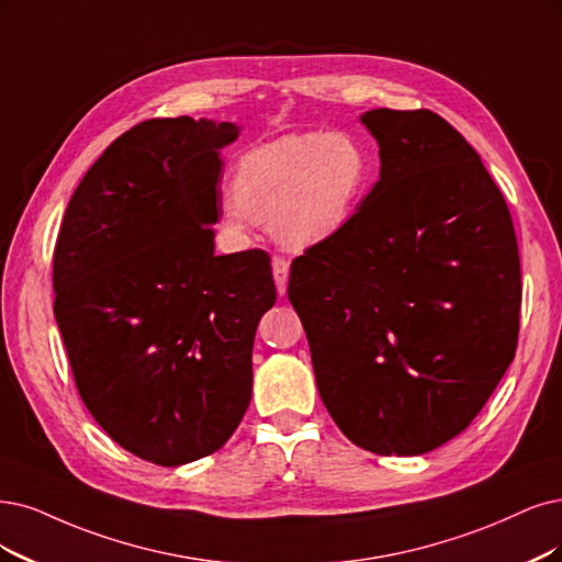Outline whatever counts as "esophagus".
Here are the masks:
<instances>
[{
  "label": "esophagus",
  "mask_w": 562,
  "mask_h": 562,
  "mask_svg": "<svg viewBox=\"0 0 562 562\" xmlns=\"http://www.w3.org/2000/svg\"><path fill=\"white\" fill-rule=\"evenodd\" d=\"M273 278H276L278 294L284 296L286 294V280H289V261L286 259L273 257Z\"/></svg>",
  "instance_id": "34e87169"
}]
</instances>
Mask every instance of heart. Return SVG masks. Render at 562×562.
Masks as SVG:
<instances>
[{"mask_svg":"<svg viewBox=\"0 0 562 562\" xmlns=\"http://www.w3.org/2000/svg\"><path fill=\"white\" fill-rule=\"evenodd\" d=\"M370 184V159L347 134H289L249 150L224 196L220 224L240 234L268 222L280 245L303 249L338 236Z\"/></svg>","mask_w":562,"mask_h":562,"instance_id":"1","label":"heart"}]
</instances>
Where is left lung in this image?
<instances>
[{"instance_id":"1","label":"left lung","mask_w":562,"mask_h":562,"mask_svg":"<svg viewBox=\"0 0 562 562\" xmlns=\"http://www.w3.org/2000/svg\"><path fill=\"white\" fill-rule=\"evenodd\" d=\"M380 180L334 238L292 261L319 396L357 447L422 456L463 432L509 368L521 266L509 207L430 111L375 109Z\"/></svg>"}]
</instances>
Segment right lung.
<instances>
[{
	"mask_svg": "<svg viewBox=\"0 0 562 562\" xmlns=\"http://www.w3.org/2000/svg\"><path fill=\"white\" fill-rule=\"evenodd\" d=\"M238 134L187 115L136 124L80 180L55 245V319L80 398L120 447L164 468L232 438L278 299L261 249L215 255L220 153Z\"/></svg>",
	"mask_w": 562,
	"mask_h": 562,
	"instance_id": "right-lung-1",
	"label": "right lung"
}]
</instances>
